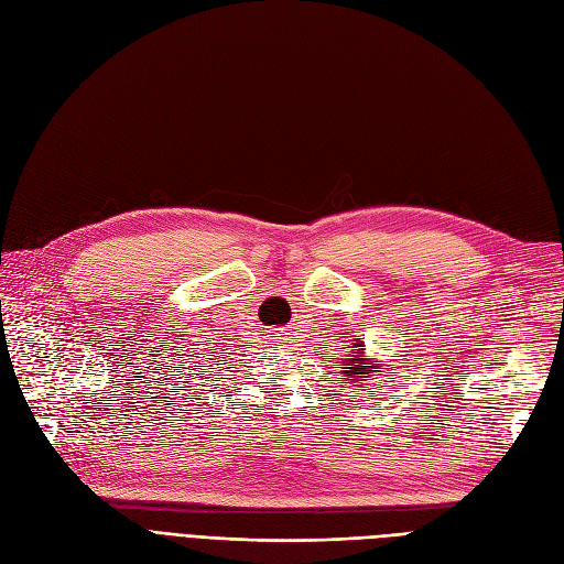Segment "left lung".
<instances>
[{
  "label": "left lung",
  "instance_id": "obj_1",
  "mask_svg": "<svg viewBox=\"0 0 564 564\" xmlns=\"http://www.w3.org/2000/svg\"><path fill=\"white\" fill-rule=\"evenodd\" d=\"M356 347H362V344H356ZM354 358H349L351 362H347V370H344V377H366V375H370V372H379V370H375V366H370V362L362 358V349H354ZM344 384H347V381H344Z\"/></svg>",
  "mask_w": 564,
  "mask_h": 564
}]
</instances>
